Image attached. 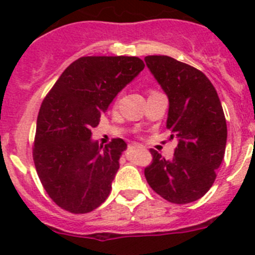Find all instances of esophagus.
Masks as SVG:
<instances>
[{
    "label": "esophagus",
    "instance_id": "obj_1",
    "mask_svg": "<svg viewBox=\"0 0 255 255\" xmlns=\"http://www.w3.org/2000/svg\"><path fill=\"white\" fill-rule=\"evenodd\" d=\"M135 147H138V144H136V143H132V144H130V145H129V148H135Z\"/></svg>",
    "mask_w": 255,
    "mask_h": 255
}]
</instances>
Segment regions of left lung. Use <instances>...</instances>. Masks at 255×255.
Masks as SVG:
<instances>
[{"mask_svg": "<svg viewBox=\"0 0 255 255\" xmlns=\"http://www.w3.org/2000/svg\"><path fill=\"white\" fill-rule=\"evenodd\" d=\"M148 69L168 98L166 126L177 139L172 159L150 149L144 175L150 188L171 203L200 199L224 159L227 126L215 87L195 67L168 56H147Z\"/></svg>", "mask_w": 255, "mask_h": 255, "instance_id": "8db88e82", "label": "left lung"}]
</instances>
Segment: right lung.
<instances>
[{
    "label": "right lung",
    "instance_id": "1",
    "mask_svg": "<svg viewBox=\"0 0 255 255\" xmlns=\"http://www.w3.org/2000/svg\"><path fill=\"white\" fill-rule=\"evenodd\" d=\"M143 69L138 57H80L42 102L33 159L47 194L65 211L88 213L107 199L128 145L123 139L100 145L92 139V129Z\"/></svg>",
    "mask_w": 255,
    "mask_h": 255
}]
</instances>
